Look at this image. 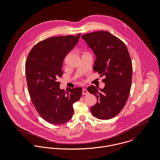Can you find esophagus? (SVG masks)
I'll return each instance as SVG.
<instances>
[{"mask_svg": "<svg viewBox=\"0 0 160 160\" xmlns=\"http://www.w3.org/2000/svg\"><path fill=\"white\" fill-rule=\"evenodd\" d=\"M89 93V92L86 89H82V94L83 95H87V94H88Z\"/></svg>", "mask_w": 160, "mask_h": 160, "instance_id": "1", "label": "esophagus"}]
</instances>
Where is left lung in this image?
<instances>
[{
  "instance_id": "obj_1",
  "label": "left lung",
  "mask_w": 160,
  "mask_h": 160,
  "mask_svg": "<svg viewBox=\"0 0 160 160\" xmlns=\"http://www.w3.org/2000/svg\"><path fill=\"white\" fill-rule=\"evenodd\" d=\"M81 38L95 55L93 71L105 76L103 89L93 86L87 89L97 99L91 112L98 119H112L122 110L129 95L132 76L129 53L122 41L107 31L91 32Z\"/></svg>"
}]
</instances>
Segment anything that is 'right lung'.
Segmentation results:
<instances>
[{"mask_svg": "<svg viewBox=\"0 0 160 160\" xmlns=\"http://www.w3.org/2000/svg\"><path fill=\"white\" fill-rule=\"evenodd\" d=\"M81 34L55 36L33 47L27 57L26 76L31 101L39 115L48 122L63 124L72 116V105L82 95V88H60L63 62L77 44Z\"/></svg>", "mask_w": 160, "mask_h": 160, "instance_id": "right-lung-1", "label": "right lung"}]
</instances>
